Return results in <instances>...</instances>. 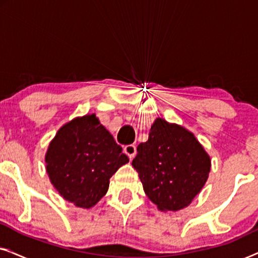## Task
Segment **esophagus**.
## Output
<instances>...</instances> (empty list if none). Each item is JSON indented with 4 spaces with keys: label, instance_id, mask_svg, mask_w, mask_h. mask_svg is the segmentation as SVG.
Returning <instances> with one entry per match:
<instances>
[{
    "label": "esophagus",
    "instance_id": "1",
    "mask_svg": "<svg viewBox=\"0 0 258 258\" xmlns=\"http://www.w3.org/2000/svg\"><path fill=\"white\" fill-rule=\"evenodd\" d=\"M123 151H124V154L128 155V157L132 160V158L135 157L136 155V147L134 146V144H128V146L123 148Z\"/></svg>",
    "mask_w": 258,
    "mask_h": 258
}]
</instances>
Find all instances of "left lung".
Masks as SVG:
<instances>
[{"instance_id":"1","label":"left lung","mask_w":258,"mask_h":258,"mask_svg":"<svg viewBox=\"0 0 258 258\" xmlns=\"http://www.w3.org/2000/svg\"><path fill=\"white\" fill-rule=\"evenodd\" d=\"M133 167L151 202L176 211L188 207L206 184L210 157L191 133L157 118L149 139L137 147Z\"/></svg>"}]
</instances>
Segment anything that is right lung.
<instances>
[{
  "label": "right lung",
  "mask_w": 258,
  "mask_h": 258,
  "mask_svg": "<svg viewBox=\"0 0 258 258\" xmlns=\"http://www.w3.org/2000/svg\"><path fill=\"white\" fill-rule=\"evenodd\" d=\"M128 162L94 114L63 125L45 155L51 183L63 199L80 208L95 206L107 194L109 178Z\"/></svg>",
  "instance_id": "add662e5"
}]
</instances>
